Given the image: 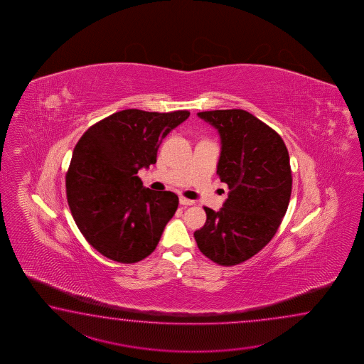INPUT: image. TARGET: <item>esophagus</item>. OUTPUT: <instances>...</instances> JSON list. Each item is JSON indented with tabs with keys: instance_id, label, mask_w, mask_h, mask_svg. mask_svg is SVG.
Instances as JSON below:
<instances>
[{
	"instance_id": "esophagus-1",
	"label": "esophagus",
	"mask_w": 364,
	"mask_h": 364,
	"mask_svg": "<svg viewBox=\"0 0 364 364\" xmlns=\"http://www.w3.org/2000/svg\"><path fill=\"white\" fill-rule=\"evenodd\" d=\"M179 203H181L182 205H193L195 201L191 200V199H187V198H183V196H181V198H179Z\"/></svg>"
}]
</instances>
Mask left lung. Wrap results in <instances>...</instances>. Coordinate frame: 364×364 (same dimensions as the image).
Wrapping results in <instances>:
<instances>
[{
    "label": "left lung",
    "mask_w": 364,
    "mask_h": 364,
    "mask_svg": "<svg viewBox=\"0 0 364 364\" xmlns=\"http://www.w3.org/2000/svg\"><path fill=\"white\" fill-rule=\"evenodd\" d=\"M221 139L217 174L229 186L220 210L193 232L203 255L220 265L243 263L269 243L287 213L291 169L277 132L242 109L200 112Z\"/></svg>",
    "instance_id": "8db88e82"
}]
</instances>
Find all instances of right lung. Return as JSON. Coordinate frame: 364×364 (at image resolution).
Returning <instances> with one entry per match:
<instances>
[{
  "label": "right lung",
  "instance_id": "right-lung-1",
  "mask_svg": "<svg viewBox=\"0 0 364 364\" xmlns=\"http://www.w3.org/2000/svg\"><path fill=\"white\" fill-rule=\"evenodd\" d=\"M188 116L187 110L126 109L91 126L77 141L66 174L68 203L101 255L132 264L155 251L178 196L146 188L136 174L156 164L164 138Z\"/></svg>",
  "mask_w": 364,
  "mask_h": 364
}]
</instances>
